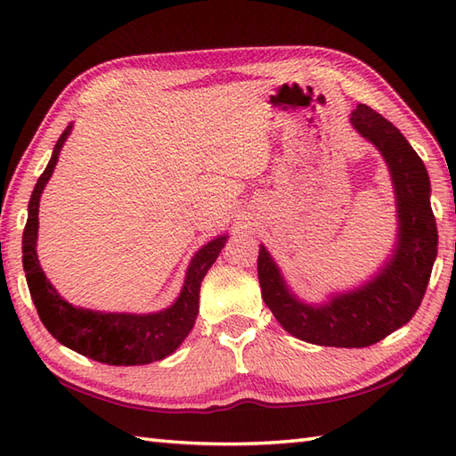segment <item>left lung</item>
<instances>
[{
	"label": "left lung",
	"mask_w": 456,
	"mask_h": 456,
	"mask_svg": "<svg viewBox=\"0 0 456 456\" xmlns=\"http://www.w3.org/2000/svg\"><path fill=\"white\" fill-rule=\"evenodd\" d=\"M353 129L374 144L388 167L395 198V243L376 273L351 289L305 302L288 286L265 245L258 248V282L265 304L292 337L322 346H370L403 327L418 312L437 258V223L431 182L419 154L398 127L358 103Z\"/></svg>",
	"instance_id": "8db88e82"
}]
</instances>
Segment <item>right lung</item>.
<instances>
[{
  "label": "right lung",
  "mask_w": 456,
  "mask_h": 456,
  "mask_svg": "<svg viewBox=\"0 0 456 456\" xmlns=\"http://www.w3.org/2000/svg\"><path fill=\"white\" fill-rule=\"evenodd\" d=\"M72 133L68 125L56 141L53 157L31 193L27 208V225L23 231V268L33 304L58 343L72 348L94 361L111 366H139L170 356L191 331L200 312V286L211 265L216 263L229 235H217L200 247L191 256L183 276V284L172 305L151 314L98 312L70 302L58 294L38 263V203L41 193L51 180L66 139Z\"/></svg>",
  "instance_id": "1"
}]
</instances>
